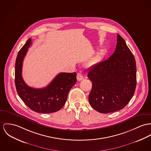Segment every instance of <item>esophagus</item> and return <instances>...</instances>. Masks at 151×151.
<instances>
[{"mask_svg": "<svg viewBox=\"0 0 151 151\" xmlns=\"http://www.w3.org/2000/svg\"><path fill=\"white\" fill-rule=\"evenodd\" d=\"M76 77H77V80L78 81H81L83 79V76L81 73H78Z\"/></svg>", "mask_w": 151, "mask_h": 151, "instance_id": "1", "label": "esophagus"}]
</instances>
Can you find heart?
<instances>
[{"label": "heart", "instance_id": "obj_1", "mask_svg": "<svg viewBox=\"0 0 151 151\" xmlns=\"http://www.w3.org/2000/svg\"><path fill=\"white\" fill-rule=\"evenodd\" d=\"M103 52H104V51L102 50L99 53H98L95 57H94L90 61V62L88 63V65H93L97 64L99 61L100 59L101 58V56L103 54Z\"/></svg>", "mask_w": 151, "mask_h": 151}]
</instances>
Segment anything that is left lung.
<instances>
[{
    "instance_id": "obj_1",
    "label": "left lung",
    "mask_w": 151,
    "mask_h": 151,
    "mask_svg": "<svg viewBox=\"0 0 151 151\" xmlns=\"http://www.w3.org/2000/svg\"><path fill=\"white\" fill-rule=\"evenodd\" d=\"M115 52L109 58L92 67L87 77L92 81L88 102L93 109L109 113L124 108L136 87V64L125 40L117 35Z\"/></svg>"
}]
</instances>
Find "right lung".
Wrapping results in <instances>:
<instances>
[{
  "label": "right lung",
  "instance_id": "right-lung-1",
  "mask_svg": "<svg viewBox=\"0 0 151 151\" xmlns=\"http://www.w3.org/2000/svg\"><path fill=\"white\" fill-rule=\"evenodd\" d=\"M32 44L28 39L19 51L15 61V83L17 91L23 102L37 113H52L65 104L71 88L76 83V73H60L45 88H34L23 81L22 70L23 59Z\"/></svg>",
  "mask_w": 151,
  "mask_h": 151
}]
</instances>
